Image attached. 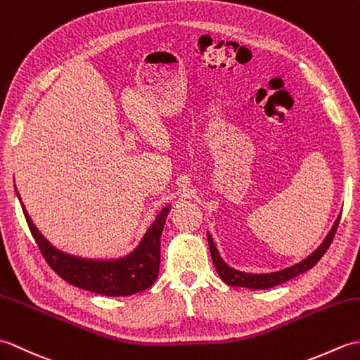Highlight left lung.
<instances>
[{
	"label": "left lung",
	"instance_id": "1",
	"mask_svg": "<svg viewBox=\"0 0 360 360\" xmlns=\"http://www.w3.org/2000/svg\"><path fill=\"white\" fill-rule=\"evenodd\" d=\"M339 221H340V218L335 221L334 227L331 229L330 235L326 236V240L323 241L322 246H320L311 257H308L307 259H303L302 263H298V264H295L292 267H288V269H283V271H278V272H272V274H246V272H240V271L232 269V267H229L223 262V259H221L218 250L215 248V244H213V240L210 238V235H207L213 264H215V269H217L218 275L221 277V280H223L224 283H227V285H231V286H241V288H249V289L274 288V286L281 285V283H285V281H288L290 278L297 277V275L307 272L308 269H311V267H314L320 262V258L325 255V252L330 249V246H331V243L334 240V235H335V231H338Z\"/></svg>",
	"mask_w": 360,
	"mask_h": 360
}]
</instances>
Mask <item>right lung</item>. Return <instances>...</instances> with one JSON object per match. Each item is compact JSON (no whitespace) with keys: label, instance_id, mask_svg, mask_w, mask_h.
I'll list each match as a JSON object with an SVG mask.
<instances>
[{"label":"right lung","instance_id":"right-lung-1","mask_svg":"<svg viewBox=\"0 0 360 360\" xmlns=\"http://www.w3.org/2000/svg\"><path fill=\"white\" fill-rule=\"evenodd\" d=\"M21 207L29 231L46 263L70 285L108 297H124L141 292L155 283L160 264V235L164 231L165 218L170 212L168 207L159 213L155 223L145 233L139 248L133 254L119 259H111V262L83 259L57 250L37 231L22 202Z\"/></svg>","mask_w":360,"mask_h":360}]
</instances>
